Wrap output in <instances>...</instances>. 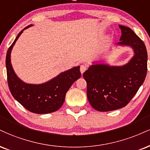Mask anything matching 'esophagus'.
Wrapping results in <instances>:
<instances>
[{
    "mask_svg": "<svg viewBox=\"0 0 150 150\" xmlns=\"http://www.w3.org/2000/svg\"><path fill=\"white\" fill-rule=\"evenodd\" d=\"M86 68H86V66H85V65H81V66H80L81 73H82V74L84 73V72L86 70Z\"/></svg>",
    "mask_w": 150,
    "mask_h": 150,
    "instance_id": "34e87169",
    "label": "esophagus"
}]
</instances>
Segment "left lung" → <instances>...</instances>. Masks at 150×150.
<instances>
[{
	"mask_svg": "<svg viewBox=\"0 0 150 150\" xmlns=\"http://www.w3.org/2000/svg\"><path fill=\"white\" fill-rule=\"evenodd\" d=\"M119 27L122 36L117 45L131 47L134 52L132 59L122 66L91 65L83 73L89 103L100 112L115 110L127 105L147 75V53L143 41L129 27Z\"/></svg>",
	"mask_w": 150,
	"mask_h": 150,
	"instance_id": "1",
	"label": "left lung"
}]
</instances>
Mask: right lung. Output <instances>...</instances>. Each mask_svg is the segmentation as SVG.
<instances>
[{"instance_id":"right-lung-1","label":"right lung","mask_w":150,"mask_h":150,"mask_svg":"<svg viewBox=\"0 0 150 150\" xmlns=\"http://www.w3.org/2000/svg\"><path fill=\"white\" fill-rule=\"evenodd\" d=\"M30 26L32 25L26 26L19 32L7 52L5 64L8 86L12 96L28 111L36 114H47L58 110L62 106L66 92L81 77L80 66L63 72L43 84H27L21 81L12 68L10 54L23 30Z\"/></svg>"}]
</instances>
